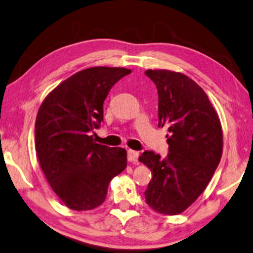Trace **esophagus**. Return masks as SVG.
Here are the masks:
<instances>
[{"label": "esophagus", "instance_id": "1", "mask_svg": "<svg viewBox=\"0 0 253 253\" xmlns=\"http://www.w3.org/2000/svg\"><path fill=\"white\" fill-rule=\"evenodd\" d=\"M138 158H139V153H138V151L132 150V149L127 150V159H129L130 162H132V163L138 162Z\"/></svg>", "mask_w": 253, "mask_h": 253}]
</instances>
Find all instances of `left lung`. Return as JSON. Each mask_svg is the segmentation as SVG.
Segmentation results:
<instances>
[{"label":"left lung","mask_w":253,"mask_h":253,"mask_svg":"<svg viewBox=\"0 0 253 253\" xmlns=\"http://www.w3.org/2000/svg\"><path fill=\"white\" fill-rule=\"evenodd\" d=\"M145 75L157 88L158 126L169 132L165 158L149 150L139 157L153 173L146 203L159 213L177 215L197 200L215 173L223 131L208 96L192 79L169 70H147Z\"/></svg>","instance_id":"1"}]
</instances>
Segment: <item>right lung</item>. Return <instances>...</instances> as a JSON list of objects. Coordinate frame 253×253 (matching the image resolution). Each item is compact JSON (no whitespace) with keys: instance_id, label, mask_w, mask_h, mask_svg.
Instances as JSON below:
<instances>
[{"instance_id":"obj_1","label":"right lung","mask_w":253,"mask_h":253,"mask_svg":"<svg viewBox=\"0 0 253 253\" xmlns=\"http://www.w3.org/2000/svg\"><path fill=\"white\" fill-rule=\"evenodd\" d=\"M126 68H89L68 78L42 103L35 146L53 191L73 211L105 201L112 178L126 167V150L96 143L91 133L104 119L103 104Z\"/></svg>"}]
</instances>
